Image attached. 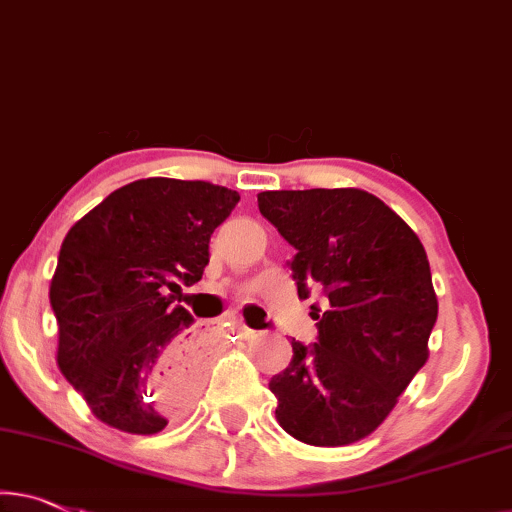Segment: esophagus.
Instances as JSON below:
<instances>
[{
    "label": "esophagus",
    "instance_id": "34e87169",
    "mask_svg": "<svg viewBox=\"0 0 512 512\" xmlns=\"http://www.w3.org/2000/svg\"><path fill=\"white\" fill-rule=\"evenodd\" d=\"M226 325L235 332V335H240V337H249L251 332H254V330H249L247 325H244L242 321H238V318H228V323H226Z\"/></svg>",
    "mask_w": 512,
    "mask_h": 512
}]
</instances>
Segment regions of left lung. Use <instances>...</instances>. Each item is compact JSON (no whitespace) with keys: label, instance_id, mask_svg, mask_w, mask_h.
Returning a JSON list of instances; mask_svg holds the SVG:
<instances>
[{"label":"left lung","instance_id":"1","mask_svg":"<svg viewBox=\"0 0 512 512\" xmlns=\"http://www.w3.org/2000/svg\"><path fill=\"white\" fill-rule=\"evenodd\" d=\"M258 210L295 249L300 298H328L311 307L316 342L293 339L291 365L272 376L274 416L309 446L365 439L427 362L439 302L425 247L362 189L263 191Z\"/></svg>","mask_w":512,"mask_h":512}]
</instances>
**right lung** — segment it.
Segmentation results:
<instances>
[{
    "instance_id": "1",
    "label": "right lung",
    "mask_w": 512,
    "mask_h": 512,
    "mask_svg": "<svg viewBox=\"0 0 512 512\" xmlns=\"http://www.w3.org/2000/svg\"><path fill=\"white\" fill-rule=\"evenodd\" d=\"M238 201L219 184L147 177L66 233L50 281L57 365L101 422L157 434L191 409L203 381L194 316L166 288L201 281L214 228Z\"/></svg>"
}]
</instances>
